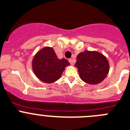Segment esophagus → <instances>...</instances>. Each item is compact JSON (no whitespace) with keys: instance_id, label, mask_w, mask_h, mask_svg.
Here are the masks:
<instances>
[{"instance_id":"esophagus-1","label":"esophagus","mask_w":130,"mask_h":130,"mask_svg":"<svg viewBox=\"0 0 130 130\" xmlns=\"http://www.w3.org/2000/svg\"><path fill=\"white\" fill-rule=\"evenodd\" d=\"M69 63H71V65H74V61H73V60H72V59H69Z\"/></svg>"}]
</instances>
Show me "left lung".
Listing matches in <instances>:
<instances>
[{"label": "left lung", "instance_id": "obj_1", "mask_svg": "<svg viewBox=\"0 0 130 130\" xmlns=\"http://www.w3.org/2000/svg\"><path fill=\"white\" fill-rule=\"evenodd\" d=\"M75 66L83 81L94 85L102 82L109 69L106 57L95 51H86L79 53Z\"/></svg>", "mask_w": 130, "mask_h": 130}]
</instances>
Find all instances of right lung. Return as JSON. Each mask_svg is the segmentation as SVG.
Returning <instances> with one entry per match:
<instances>
[{
  "instance_id": "add662e5",
  "label": "right lung",
  "mask_w": 130,
  "mask_h": 130,
  "mask_svg": "<svg viewBox=\"0 0 130 130\" xmlns=\"http://www.w3.org/2000/svg\"><path fill=\"white\" fill-rule=\"evenodd\" d=\"M67 59H59L52 48L45 47L37 52L32 61L34 74L40 80L51 84L61 77L65 68L69 65Z\"/></svg>"
}]
</instances>
